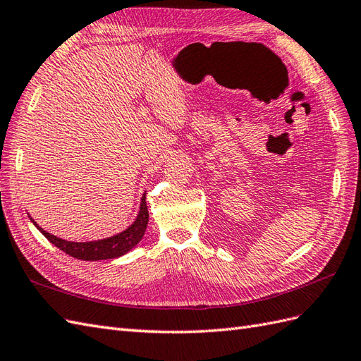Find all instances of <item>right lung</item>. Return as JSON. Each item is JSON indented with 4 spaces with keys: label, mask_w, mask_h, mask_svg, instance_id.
<instances>
[{
    "label": "right lung",
    "mask_w": 361,
    "mask_h": 361,
    "mask_svg": "<svg viewBox=\"0 0 361 361\" xmlns=\"http://www.w3.org/2000/svg\"><path fill=\"white\" fill-rule=\"evenodd\" d=\"M147 221H149V212H147L146 195L143 193L140 212H138V216L134 223L126 230H123L122 233L106 238V239H100V241H91V243L66 241V239L56 238L50 235L49 232H45V230L36 224L35 221L33 224L39 228V232L47 238L53 245H56L63 253H67L73 257H76V259H82V261H102V259H113V257L122 256L140 243V239L145 235Z\"/></svg>",
    "instance_id": "1"
}]
</instances>
